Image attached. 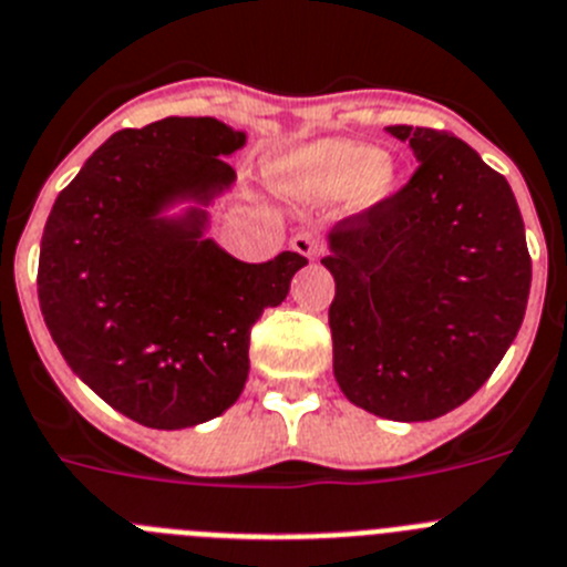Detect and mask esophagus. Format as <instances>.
I'll return each mask as SVG.
<instances>
[{
	"instance_id": "1",
	"label": "esophagus",
	"mask_w": 567,
	"mask_h": 567,
	"mask_svg": "<svg viewBox=\"0 0 567 567\" xmlns=\"http://www.w3.org/2000/svg\"><path fill=\"white\" fill-rule=\"evenodd\" d=\"M290 248H293L296 254H302L305 259H316L319 257L321 246L319 239H316L313 231H299L293 239H290Z\"/></svg>"
}]
</instances>
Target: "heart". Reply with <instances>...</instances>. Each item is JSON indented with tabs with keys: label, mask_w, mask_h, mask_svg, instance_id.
I'll return each mask as SVG.
<instances>
[{
	"label": "heart",
	"mask_w": 567,
	"mask_h": 567,
	"mask_svg": "<svg viewBox=\"0 0 567 567\" xmlns=\"http://www.w3.org/2000/svg\"><path fill=\"white\" fill-rule=\"evenodd\" d=\"M279 188L308 200H333L350 192L359 208L384 203L395 188V163L355 141L321 137L277 157L271 169Z\"/></svg>",
	"instance_id": "obj_1"
}]
</instances>
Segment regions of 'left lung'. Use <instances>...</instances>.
<instances>
[{"label": "left lung", "instance_id": "1", "mask_svg": "<svg viewBox=\"0 0 567 567\" xmlns=\"http://www.w3.org/2000/svg\"><path fill=\"white\" fill-rule=\"evenodd\" d=\"M421 163L398 195L330 231L333 375L386 421H432L474 395L523 324L532 257L514 192L449 132L386 126Z\"/></svg>", "mask_w": 567, "mask_h": 567}]
</instances>
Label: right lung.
I'll use <instances>...</instances> for the list:
<instances>
[{
    "mask_svg": "<svg viewBox=\"0 0 567 567\" xmlns=\"http://www.w3.org/2000/svg\"><path fill=\"white\" fill-rule=\"evenodd\" d=\"M248 135L217 118L121 130L55 197L39 254V305L70 370L152 430L223 415L248 381V341L285 302L302 254L243 262L208 231ZM184 208L177 215L168 212Z\"/></svg>",
    "mask_w": 567,
    "mask_h": 567,
    "instance_id": "obj_1",
    "label": "right lung"
}]
</instances>
